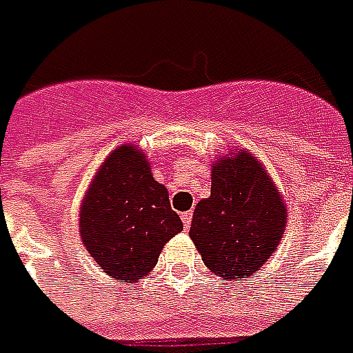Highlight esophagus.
Wrapping results in <instances>:
<instances>
[{
  "mask_svg": "<svg viewBox=\"0 0 353 353\" xmlns=\"http://www.w3.org/2000/svg\"><path fill=\"white\" fill-rule=\"evenodd\" d=\"M181 219H182V224H184V228L188 230V228H190V224H192V211L182 212Z\"/></svg>",
  "mask_w": 353,
  "mask_h": 353,
  "instance_id": "1",
  "label": "esophagus"
}]
</instances>
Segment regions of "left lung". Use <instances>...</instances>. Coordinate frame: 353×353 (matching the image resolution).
<instances>
[{
  "mask_svg": "<svg viewBox=\"0 0 353 353\" xmlns=\"http://www.w3.org/2000/svg\"><path fill=\"white\" fill-rule=\"evenodd\" d=\"M211 167V196L196 205L190 237L214 276L241 281L281 243L287 203L249 150L219 156Z\"/></svg>",
  "mask_w": 353,
  "mask_h": 353,
  "instance_id": "left-lung-1",
  "label": "left lung"
}]
</instances>
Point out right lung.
Returning <instances> with one entry per match:
<instances>
[{
	"mask_svg": "<svg viewBox=\"0 0 353 353\" xmlns=\"http://www.w3.org/2000/svg\"><path fill=\"white\" fill-rule=\"evenodd\" d=\"M137 144H121L94 172L79 207L87 252L110 277L141 281L156 268L165 243L182 232L169 192L154 179Z\"/></svg>",
	"mask_w": 353,
	"mask_h": 353,
	"instance_id": "1",
	"label": "right lung"
}]
</instances>
